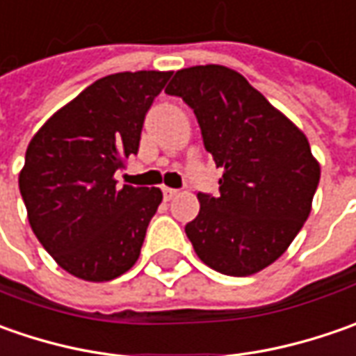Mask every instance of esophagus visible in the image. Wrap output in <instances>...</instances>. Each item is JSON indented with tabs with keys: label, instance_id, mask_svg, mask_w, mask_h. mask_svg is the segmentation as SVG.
<instances>
[{
	"label": "esophagus",
	"instance_id": "34e87169",
	"mask_svg": "<svg viewBox=\"0 0 356 356\" xmlns=\"http://www.w3.org/2000/svg\"><path fill=\"white\" fill-rule=\"evenodd\" d=\"M162 196H164V200H166V202H170L172 198H176V196H178V190L164 186V188H162Z\"/></svg>",
	"mask_w": 356,
	"mask_h": 356
}]
</instances>
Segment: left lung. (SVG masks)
Segmentation results:
<instances>
[{
  "label": "left lung",
  "mask_w": 356,
  "mask_h": 356,
  "mask_svg": "<svg viewBox=\"0 0 356 356\" xmlns=\"http://www.w3.org/2000/svg\"><path fill=\"white\" fill-rule=\"evenodd\" d=\"M166 92L194 111L204 148L224 168L218 196L198 192L200 212L186 236L200 259L224 275L261 271L311 212L321 168L305 134L222 65L176 71Z\"/></svg>",
  "instance_id": "1"
}]
</instances>
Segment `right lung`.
Returning a JSON list of instances; mask_svg holds the SVG:
<instances>
[{
	"label": "right lung",
	"mask_w": 356,
	"mask_h": 356,
	"mask_svg": "<svg viewBox=\"0 0 356 356\" xmlns=\"http://www.w3.org/2000/svg\"><path fill=\"white\" fill-rule=\"evenodd\" d=\"M172 73H115L95 81L37 130L19 174L31 229L59 266L111 281L136 264L162 202L158 188H117L138 152L144 117Z\"/></svg>",
	"instance_id": "1"
}]
</instances>
